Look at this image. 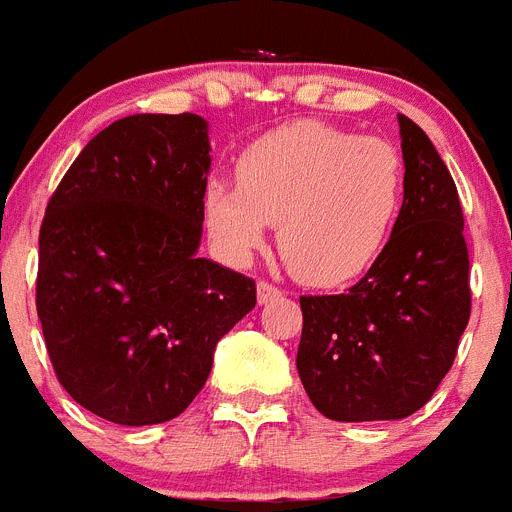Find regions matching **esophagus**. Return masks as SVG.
Returning a JSON list of instances; mask_svg holds the SVG:
<instances>
[{
	"label": "esophagus",
	"instance_id": "esophagus-1",
	"mask_svg": "<svg viewBox=\"0 0 512 512\" xmlns=\"http://www.w3.org/2000/svg\"><path fill=\"white\" fill-rule=\"evenodd\" d=\"M256 295H259L261 305H266V302L277 300V297L282 295V289L274 287V284H271V282H264V279H261V282L256 284Z\"/></svg>",
	"mask_w": 512,
	"mask_h": 512
}]
</instances>
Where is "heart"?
Segmentation results:
<instances>
[{
  "label": "heart",
  "instance_id": "b5f03b06",
  "mask_svg": "<svg viewBox=\"0 0 512 512\" xmlns=\"http://www.w3.org/2000/svg\"><path fill=\"white\" fill-rule=\"evenodd\" d=\"M405 197V158L377 135L323 122L266 133L238 158V187H205V225L215 246L246 261L277 223L284 264L307 284H343L377 261Z\"/></svg>",
  "mask_w": 512,
  "mask_h": 512
}]
</instances>
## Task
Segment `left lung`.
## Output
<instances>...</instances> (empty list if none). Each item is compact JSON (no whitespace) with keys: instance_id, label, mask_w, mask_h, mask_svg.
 Returning a JSON list of instances; mask_svg holds the SVG:
<instances>
[{"instance_id":"left-lung-1","label":"left lung","mask_w":512,"mask_h":512,"mask_svg":"<svg viewBox=\"0 0 512 512\" xmlns=\"http://www.w3.org/2000/svg\"><path fill=\"white\" fill-rule=\"evenodd\" d=\"M405 197L390 241L343 295H305L297 372L330 420H400L431 400L472 312L464 212L431 138L397 115Z\"/></svg>"}]
</instances>
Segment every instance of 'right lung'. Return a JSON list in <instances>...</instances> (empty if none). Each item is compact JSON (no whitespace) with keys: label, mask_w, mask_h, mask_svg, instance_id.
Instances as JSON below:
<instances>
[{"label":"right lung","mask_w":512,"mask_h":512,"mask_svg":"<svg viewBox=\"0 0 512 512\" xmlns=\"http://www.w3.org/2000/svg\"><path fill=\"white\" fill-rule=\"evenodd\" d=\"M210 138L200 115H130L94 135L45 207L35 305L53 372L117 425L166 423L205 387L256 282L197 259Z\"/></svg>","instance_id":"add662e5"}]
</instances>
